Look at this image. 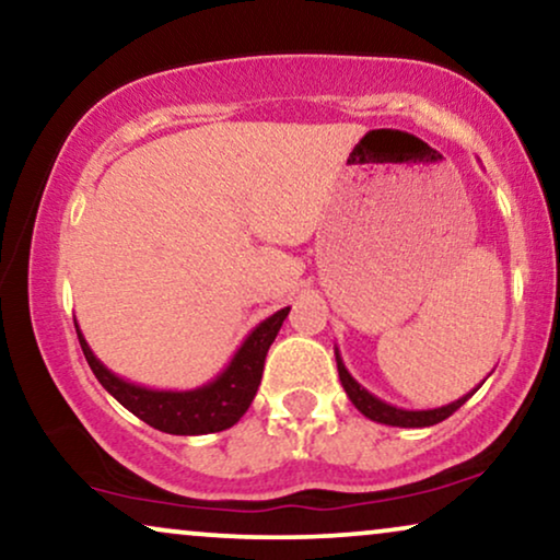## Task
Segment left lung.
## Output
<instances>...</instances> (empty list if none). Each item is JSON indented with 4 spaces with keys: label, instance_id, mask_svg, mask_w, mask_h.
Segmentation results:
<instances>
[{
    "label": "left lung",
    "instance_id": "8db88e82",
    "mask_svg": "<svg viewBox=\"0 0 560 560\" xmlns=\"http://www.w3.org/2000/svg\"><path fill=\"white\" fill-rule=\"evenodd\" d=\"M335 361H338V374H340L342 389H346L348 399L353 401L358 412L366 415L369 420H374V422L392 424V428H430V424L443 422L445 417H451L460 405H466V401L476 394V389H479V386H481L479 384L474 392L464 394V397L456 399V401H451V405H445V407H435V409H401V407L389 405V401L378 399L376 394H371L369 389H363V386L358 384L353 376H350V371L346 369V363H342L338 348H335Z\"/></svg>",
    "mask_w": 560,
    "mask_h": 560
}]
</instances>
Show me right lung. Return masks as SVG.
<instances>
[{
    "instance_id": "add662e5",
    "label": "right lung",
    "mask_w": 560,
    "mask_h": 560,
    "mask_svg": "<svg viewBox=\"0 0 560 560\" xmlns=\"http://www.w3.org/2000/svg\"><path fill=\"white\" fill-rule=\"evenodd\" d=\"M289 315V307L273 312L264 323H258L241 342L230 363L220 371L212 382L197 389L171 392V389H148V386L132 384L128 378L112 374L104 366L94 350L89 348L84 332L77 335L84 350L86 363L92 366L100 384L115 397L125 409L151 424V428L168 432V435H207V432H220L233 428L241 417L248 412L253 397H256L260 376H264L266 353L279 335L281 325Z\"/></svg>"
}]
</instances>
